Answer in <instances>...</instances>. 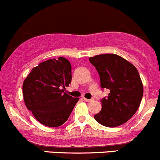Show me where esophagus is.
I'll list each match as a JSON object with an SVG mask.
<instances>
[{
	"label": "esophagus",
	"mask_w": 160,
	"mask_h": 160,
	"mask_svg": "<svg viewBox=\"0 0 160 160\" xmlns=\"http://www.w3.org/2000/svg\"><path fill=\"white\" fill-rule=\"evenodd\" d=\"M83 100H84L85 101H87V102H90V101H93V99H87V98H83Z\"/></svg>",
	"instance_id": "esophagus-1"
}]
</instances>
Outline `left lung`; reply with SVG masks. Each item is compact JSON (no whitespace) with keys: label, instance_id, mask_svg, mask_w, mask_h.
Listing matches in <instances>:
<instances>
[{"label":"left lung","instance_id":"obj_1","mask_svg":"<svg viewBox=\"0 0 160 160\" xmlns=\"http://www.w3.org/2000/svg\"><path fill=\"white\" fill-rule=\"evenodd\" d=\"M98 70L101 87L110 90L101 100L102 108L94 115L98 123L118 127L128 122L138 110L143 95V85L135 66L116 54H101L89 58Z\"/></svg>","mask_w":160,"mask_h":160}]
</instances>
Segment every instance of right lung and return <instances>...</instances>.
Returning <instances> with one entry per match:
<instances>
[{"label": "right lung", "mask_w": 160, "mask_h": 160, "mask_svg": "<svg viewBox=\"0 0 160 160\" xmlns=\"http://www.w3.org/2000/svg\"><path fill=\"white\" fill-rule=\"evenodd\" d=\"M71 69L66 58L50 59L34 67L24 80L25 105L46 126L58 127L65 123L79 101L64 93L72 80Z\"/></svg>", "instance_id": "obj_1"}]
</instances>
